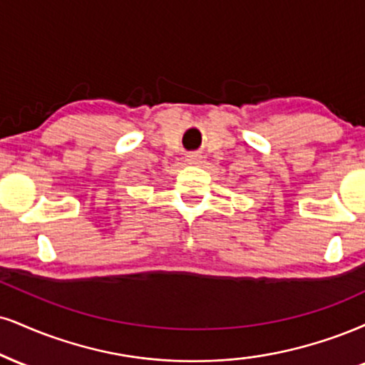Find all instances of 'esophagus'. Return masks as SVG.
I'll list each match as a JSON object with an SVG mask.
<instances>
[{
    "mask_svg": "<svg viewBox=\"0 0 365 365\" xmlns=\"http://www.w3.org/2000/svg\"><path fill=\"white\" fill-rule=\"evenodd\" d=\"M202 161V156L199 153H188L187 155V163L188 165H199Z\"/></svg>",
    "mask_w": 365,
    "mask_h": 365,
    "instance_id": "obj_1",
    "label": "esophagus"
}]
</instances>
